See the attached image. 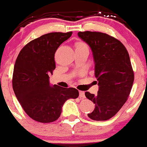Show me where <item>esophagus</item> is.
Instances as JSON below:
<instances>
[{
  "label": "esophagus",
  "instance_id": "34e87169",
  "mask_svg": "<svg viewBox=\"0 0 147 147\" xmlns=\"http://www.w3.org/2000/svg\"><path fill=\"white\" fill-rule=\"evenodd\" d=\"M79 97H80L81 98H85V94H84V92H83V91H79Z\"/></svg>",
  "mask_w": 147,
  "mask_h": 147
}]
</instances>
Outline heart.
Returning a JSON list of instances; mask_svg holds the SVG:
<instances>
[{"instance_id": "heart-1", "label": "heart", "mask_w": 147, "mask_h": 147, "mask_svg": "<svg viewBox=\"0 0 147 147\" xmlns=\"http://www.w3.org/2000/svg\"><path fill=\"white\" fill-rule=\"evenodd\" d=\"M78 45H86V44H84V43L81 42V43H79V44H78ZM86 46H87V45H86Z\"/></svg>"}]
</instances>
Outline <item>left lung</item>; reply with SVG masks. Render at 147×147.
Instances as JSON below:
<instances>
[{
    "label": "left lung",
    "instance_id": "left-lung-1",
    "mask_svg": "<svg viewBox=\"0 0 147 147\" xmlns=\"http://www.w3.org/2000/svg\"><path fill=\"white\" fill-rule=\"evenodd\" d=\"M78 36L90 47L95 61V75L99 85L95 95L85 92L95 103L87 114L95 121L114 117L127 101L134 81V72L125 47L113 36L100 32H79Z\"/></svg>",
    "mask_w": 147,
    "mask_h": 147
}]
</instances>
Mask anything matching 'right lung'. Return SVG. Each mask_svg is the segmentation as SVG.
<instances>
[{"label":"right lung","instance_id":"add662e5","mask_svg":"<svg viewBox=\"0 0 147 147\" xmlns=\"http://www.w3.org/2000/svg\"><path fill=\"white\" fill-rule=\"evenodd\" d=\"M71 35V31L43 35L28 43L17 56L12 87L24 111L33 120L42 123L57 120L65 102L79 97L76 88L51 87L49 81L55 69V52Z\"/></svg>","mask_w":147,"mask_h":147}]
</instances>
